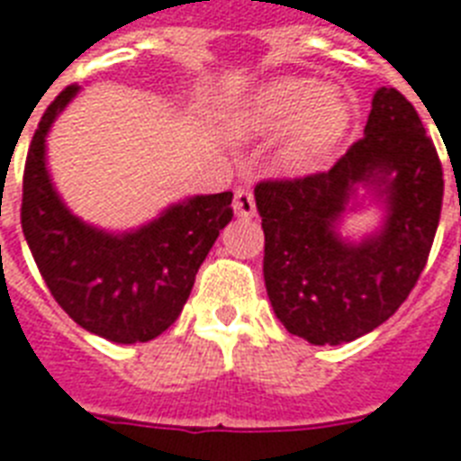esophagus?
I'll return each instance as SVG.
<instances>
[{"label": "esophagus", "mask_w": 461, "mask_h": 461, "mask_svg": "<svg viewBox=\"0 0 461 461\" xmlns=\"http://www.w3.org/2000/svg\"><path fill=\"white\" fill-rule=\"evenodd\" d=\"M235 213L240 216V219H252L254 213H257V207H254V197L249 190L240 187L238 193H235V202H233Z\"/></svg>", "instance_id": "1"}]
</instances>
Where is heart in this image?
<instances>
[{"mask_svg": "<svg viewBox=\"0 0 461 461\" xmlns=\"http://www.w3.org/2000/svg\"><path fill=\"white\" fill-rule=\"evenodd\" d=\"M352 119V102L340 87L281 76L252 87L230 109L226 135L235 142H249L281 132L274 167L285 176H309L340 149Z\"/></svg>", "mask_w": 461, "mask_h": 461, "instance_id": "1", "label": "heart"}]
</instances>
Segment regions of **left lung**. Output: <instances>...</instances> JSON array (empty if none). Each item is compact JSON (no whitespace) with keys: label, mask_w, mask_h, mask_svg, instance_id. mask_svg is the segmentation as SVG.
<instances>
[{"label":"left lung","mask_w":461,"mask_h":461,"mask_svg":"<svg viewBox=\"0 0 461 461\" xmlns=\"http://www.w3.org/2000/svg\"><path fill=\"white\" fill-rule=\"evenodd\" d=\"M264 228V281L278 321L312 345L378 329L417 285L436 238L443 168L417 109L378 87L364 138L330 171L254 187ZM376 206L369 234L344 233L349 212Z\"/></svg>","instance_id":"left-lung-1"}]
</instances>
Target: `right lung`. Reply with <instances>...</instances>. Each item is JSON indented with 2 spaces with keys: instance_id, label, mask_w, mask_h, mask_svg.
I'll return each instance as SVG.
<instances>
[{
  "instance_id": "add662e5",
  "label": "right lung",
  "mask_w": 461,
  "mask_h": 461,
  "mask_svg": "<svg viewBox=\"0 0 461 461\" xmlns=\"http://www.w3.org/2000/svg\"><path fill=\"white\" fill-rule=\"evenodd\" d=\"M80 90L66 87L32 135L21 207L25 242L54 300L80 329L119 345L154 340L180 316L197 268L233 219V193L193 194L128 230L80 219L47 167V135Z\"/></svg>"
}]
</instances>
